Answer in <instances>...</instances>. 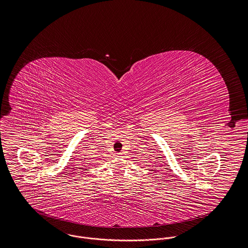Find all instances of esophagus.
<instances>
[{"mask_svg":"<svg viewBox=\"0 0 248 248\" xmlns=\"http://www.w3.org/2000/svg\"><path fill=\"white\" fill-rule=\"evenodd\" d=\"M116 156L117 157H122L123 155H122V153H116Z\"/></svg>","mask_w":248,"mask_h":248,"instance_id":"1","label":"esophagus"}]
</instances>
